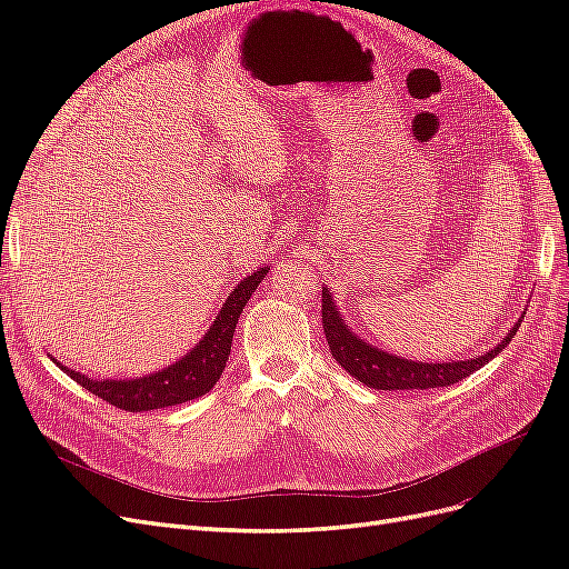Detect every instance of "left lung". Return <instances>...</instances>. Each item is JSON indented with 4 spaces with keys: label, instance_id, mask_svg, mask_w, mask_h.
I'll use <instances>...</instances> for the list:
<instances>
[{
    "label": "left lung",
    "instance_id": "obj_1",
    "mask_svg": "<svg viewBox=\"0 0 569 569\" xmlns=\"http://www.w3.org/2000/svg\"><path fill=\"white\" fill-rule=\"evenodd\" d=\"M322 330L327 337V347H330L337 363L351 377H356L358 382H363L372 389L406 391L449 387L465 380V377H470L475 370L487 366L493 356H498L508 347L515 332L520 330V320L512 325L508 337L485 356L472 360H456V363H418V360H406L399 356L385 353L370 347L363 339H358L349 330V325L341 322L330 291L322 289Z\"/></svg>",
    "mask_w": 569,
    "mask_h": 569
}]
</instances>
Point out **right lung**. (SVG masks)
<instances>
[{"instance_id": "add662e5", "label": "right lung", "mask_w": 569, "mask_h": 569, "mask_svg": "<svg viewBox=\"0 0 569 569\" xmlns=\"http://www.w3.org/2000/svg\"><path fill=\"white\" fill-rule=\"evenodd\" d=\"M268 270L270 268L256 270L244 282H239L232 295L228 297V301L222 303L216 322L199 341V347H194V351H189L182 360H178L176 366H170L157 375L142 377V380L97 382V380H88V377L76 370L63 368L61 363L57 366L71 375V380H76L80 387L92 391L107 403L128 412L157 410V408H168V406H178L184 401L199 399L201 393L213 389V385L220 380L222 370H226L237 320L242 316V308L251 299L256 287L263 282Z\"/></svg>"}]
</instances>
